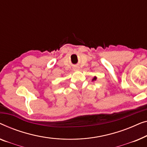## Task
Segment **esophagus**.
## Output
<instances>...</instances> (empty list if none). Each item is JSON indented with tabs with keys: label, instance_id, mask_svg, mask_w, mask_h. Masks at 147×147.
Segmentation results:
<instances>
[{
	"label": "esophagus",
	"instance_id": "1",
	"mask_svg": "<svg viewBox=\"0 0 147 147\" xmlns=\"http://www.w3.org/2000/svg\"><path fill=\"white\" fill-rule=\"evenodd\" d=\"M74 70H78V67H75V68H74Z\"/></svg>",
	"mask_w": 147,
	"mask_h": 147
}]
</instances>
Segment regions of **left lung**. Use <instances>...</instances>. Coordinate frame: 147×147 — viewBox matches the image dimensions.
<instances>
[{
	"label": "left lung",
	"instance_id": "left-lung-1",
	"mask_svg": "<svg viewBox=\"0 0 147 147\" xmlns=\"http://www.w3.org/2000/svg\"><path fill=\"white\" fill-rule=\"evenodd\" d=\"M96 80V77H94L93 79H92V80Z\"/></svg>",
	"mask_w": 147,
	"mask_h": 147
}]
</instances>
